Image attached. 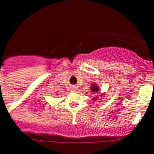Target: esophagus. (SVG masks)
<instances>
[{"label":"esophagus","instance_id":"obj_1","mask_svg":"<svg viewBox=\"0 0 154 154\" xmlns=\"http://www.w3.org/2000/svg\"><path fill=\"white\" fill-rule=\"evenodd\" d=\"M75 88H76V87L73 86V87H72V89H73V90H75V89H75Z\"/></svg>","mask_w":154,"mask_h":154}]
</instances>
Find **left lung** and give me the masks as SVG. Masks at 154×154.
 <instances>
[{"mask_svg": "<svg viewBox=\"0 0 154 154\" xmlns=\"http://www.w3.org/2000/svg\"><path fill=\"white\" fill-rule=\"evenodd\" d=\"M99 87L97 86V85H96V84H92V87H91V91L93 92H99ZM97 97H94L93 99L94 100H96V99Z\"/></svg>", "mask_w": 154, "mask_h": 154, "instance_id": "left-lung-1", "label": "left lung"}]
</instances>
